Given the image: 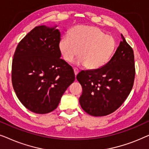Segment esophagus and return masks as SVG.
Segmentation results:
<instances>
[{
  "instance_id": "esophagus-1",
  "label": "esophagus",
  "mask_w": 149,
  "mask_h": 149,
  "mask_svg": "<svg viewBox=\"0 0 149 149\" xmlns=\"http://www.w3.org/2000/svg\"><path fill=\"white\" fill-rule=\"evenodd\" d=\"M79 72V70L77 68H74V74L75 76H77V74H78Z\"/></svg>"
}]
</instances>
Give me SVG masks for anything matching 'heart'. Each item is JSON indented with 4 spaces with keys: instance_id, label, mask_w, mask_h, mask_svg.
<instances>
[{
    "instance_id": "heart-1",
    "label": "heart",
    "mask_w": 149,
    "mask_h": 149,
    "mask_svg": "<svg viewBox=\"0 0 149 149\" xmlns=\"http://www.w3.org/2000/svg\"><path fill=\"white\" fill-rule=\"evenodd\" d=\"M116 47L113 36L105 34L97 27L77 26L59 41L58 47L62 58L72 62L77 56L79 64L89 69L101 68L109 62Z\"/></svg>"
}]
</instances>
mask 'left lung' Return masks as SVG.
<instances>
[{"label":"left lung","mask_w":149,"mask_h":149,"mask_svg":"<svg viewBox=\"0 0 149 149\" xmlns=\"http://www.w3.org/2000/svg\"><path fill=\"white\" fill-rule=\"evenodd\" d=\"M119 46L102 68L82 70L77 79L83 88L81 107L89 115L102 117L121 107L130 93L135 78L134 51L121 34Z\"/></svg>","instance_id":"8db88e82"}]
</instances>
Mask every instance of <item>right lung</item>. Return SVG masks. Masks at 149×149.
Listing matches in <instances>:
<instances>
[{"label": "right lung", "mask_w": 149, "mask_h": 149, "mask_svg": "<svg viewBox=\"0 0 149 149\" xmlns=\"http://www.w3.org/2000/svg\"><path fill=\"white\" fill-rule=\"evenodd\" d=\"M60 35L55 28L36 26L22 38L14 53L13 89L22 104L33 113L46 114L56 109L75 79L72 67L60 59Z\"/></svg>", "instance_id": "1"}]
</instances>
